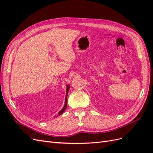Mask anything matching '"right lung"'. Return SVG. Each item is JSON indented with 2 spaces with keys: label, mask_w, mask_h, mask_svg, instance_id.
Returning <instances> with one entry per match:
<instances>
[{
  "label": "right lung",
  "mask_w": 153,
  "mask_h": 153,
  "mask_svg": "<svg viewBox=\"0 0 153 153\" xmlns=\"http://www.w3.org/2000/svg\"><path fill=\"white\" fill-rule=\"evenodd\" d=\"M69 89V85H67V89H66V100H65V105H64V107L62 108V109L59 112V115H61V114L64 112V110H66V107H67V96H68V93Z\"/></svg>",
  "instance_id": "obj_1"
}]
</instances>
